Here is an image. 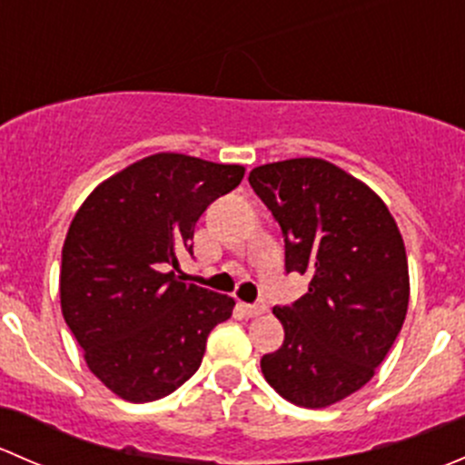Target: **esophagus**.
I'll use <instances>...</instances> for the list:
<instances>
[{"label":"esophagus","instance_id":"1","mask_svg":"<svg viewBox=\"0 0 465 465\" xmlns=\"http://www.w3.org/2000/svg\"><path fill=\"white\" fill-rule=\"evenodd\" d=\"M238 308L247 317H259L262 312H267V306H262V303H238Z\"/></svg>","mask_w":465,"mask_h":465}]
</instances>
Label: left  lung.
<instances>
[{
  "mask_svg": "<svg viewBox=\"0 0 465 465\" xmlns=\"http://www.w3.org/2000/svg\"><path fill=\"white\" fill-rule=\"evenodd\" d=\"M285 241V270L311 276L292 306H276L285 340L261 358L270 387L320 410L362 389L401 332L410 303L405 242L387 204L317 157L250 173Z\"/></svg>",
  "mask_w": 465,
  "mask_h": 465,
  "instance_id": "obj_1",
  "label": "left lung"
}]
</instances>
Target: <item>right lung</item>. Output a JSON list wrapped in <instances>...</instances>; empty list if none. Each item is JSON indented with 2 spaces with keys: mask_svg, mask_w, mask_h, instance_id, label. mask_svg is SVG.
<instances>
[{
  "mask_svg": "<svg viewBox=\"0 0 465 465\" xmlns=\"http://www.w3.org/2000/svg\"><path fill=\"white\" fill-rule=\"evenodd\" d=\"M245 168L157 153L98 184L69 224L60 306L89 371L130 402L168 396L200 369L206 337L232 317L227 294L184 283L206 206Z\"/></svg>",
  "mask_w": 465,
  "mask_h": 465,
  "instance_id": "add662e5",
  "label": "right lung"
}]
</instances>
